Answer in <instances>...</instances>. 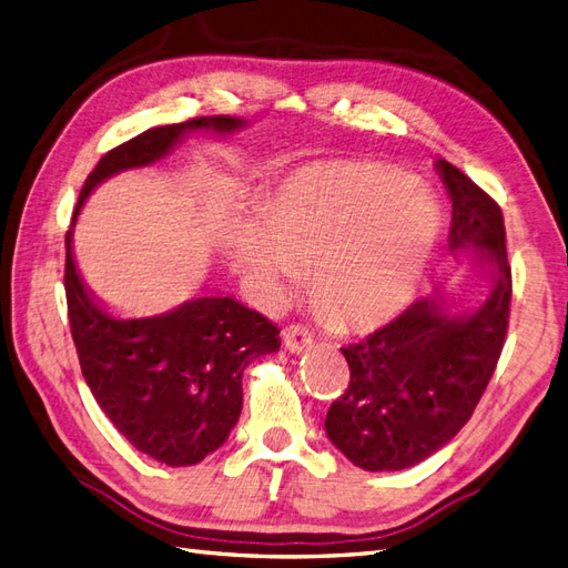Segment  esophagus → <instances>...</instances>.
<instances>
[{"label": "esophagus", "mask_w": 568, "mask_h": 568, "mask_svg": "<svg viewBox=\"0 0 568 568\" xmlns=\"http://www.w3.org/2000/svg\"><path fill=\"white\" fill-rule=\"evenodd\" d=\"M282 339H284V346L291 351V354H303L305 348L313 346V336L311 332L301 327V325H291L282 332Z\"/></svg>", "instance_id": "obj_1"}]
</instances>
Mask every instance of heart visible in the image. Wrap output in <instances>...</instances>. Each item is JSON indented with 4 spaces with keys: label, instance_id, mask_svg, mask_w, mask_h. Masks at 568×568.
<instances>
[{
    "label": "heart",
    "instance_id": "obj_1",
    "mask_svg": "<svg viewBox=\"0 0 568 568\" xmlns=\"http://www.w3.org/2000/svg\"><path fill=\"white\" fill-rule=\"evenodd\" d=\"M439 232L420 181L389 164L311 162L241 224L232 257L265 301L277 303L308 267L317 313L344 332L385 325L416 294Z\"/></svg>",
    "mask_w": 568,
    "mask_h": 568
}]
</instances>
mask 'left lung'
<instances>
[{
  "instance_id": "1",
  "label": "left lung",
  "mask_w": 568,
  "mask_h": 568,
  "mask_svg": "<svg viewBox=\"0 0 568 568\" xmlns=\"http://www.w3.org/2000/svg\"><path fill=\"white\" fill-rule=\"evenodd\" d=\"M435 170L452 197L449 251L473 253L493 291L449 313L435 291L342 354L351 382L329 406V442L363 470H404L458 435L493 377L509 327L511 267L499 205L447 160Z\"/></svg>"
}]
</instances>
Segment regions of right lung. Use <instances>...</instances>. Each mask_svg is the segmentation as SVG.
I'll list each match as a JSON object with an SVG mask.
<instances>
[{
    "label": "right lung",
    "instance_id": "add662e5",
    "mask_svg": "<svg viewBox=\"0 0 568 568\" xmlns=\"http://www.w3.org/2000/svg\"><path fill=\"white\" fill-rule=\"evenodd\" d=\"M236 116H197L158 126L106 152L85 179L73 222L102 181L160 160L191 131L232 135ZM69 322L95 402L138 452L166 466H193L226 442L243 406V371L280 351V329L234 296L203 294L150 317L106 313L81 277L67 234Z\"/></svg>",
    "mask_w": 568,
    "mask_h": 568
}]
</instances>
